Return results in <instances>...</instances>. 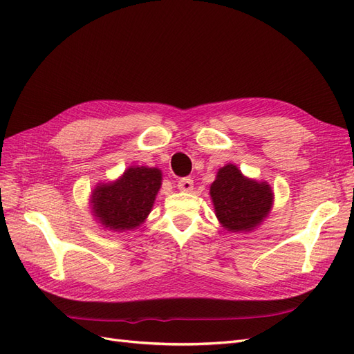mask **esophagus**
Here are the masks:
<instances>
[{"label":"esophagus","instance_id":"1","mask_svg":"<svg viewBox=\"0 0 354 354\" xmlns=\"http://www.w3.org/2000/svg\"><path fill=\"white\" fill-rule=\"evenodd\" d=\"M177 186H178V189H180L181 192H190L192 189H194V180H192L190 177L180 178Z\"/></svg>","mask_w":354,"mask_h":354}]
</instances>
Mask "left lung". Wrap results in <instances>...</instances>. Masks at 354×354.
Instances as JSON below:
<instances>
[{
	"mask_svg": "<svg viewBox=\"0 0 354 354\" xmlns=\"http://www.w3.org/2000/svg\"><path fill=\"white\" fill-rule=\"evenodd\" d=\"M209 195L218 221L229 232L254 230L269 216L273 205L270 185L245 177L233 164L218 169Z\"/></svg>",
	"mask_w": 354,
	"mask_h": 354,
	"instance_id": "obj_1",
	"label": "left lung"
}]
</instances>
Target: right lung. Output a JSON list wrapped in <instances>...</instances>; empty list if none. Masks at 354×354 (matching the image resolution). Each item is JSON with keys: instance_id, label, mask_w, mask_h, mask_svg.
<instances>
[{"instance_id": "obj_1", "label": "right lung", "mask_w": 354, "mask_h": 354, "mask_svg": "<svg viewBox=\"0 0 354 354\" xmlns=\"http://www.w3.org/2000/svg\"><path fill=\"white\" fill-rule=\"evenodd\" d=\"M162 173L159 168L130 167L112 183L93 189V212L104 227L113 232L137 229L151 212Z\"/></svg>"}]
</instances>
